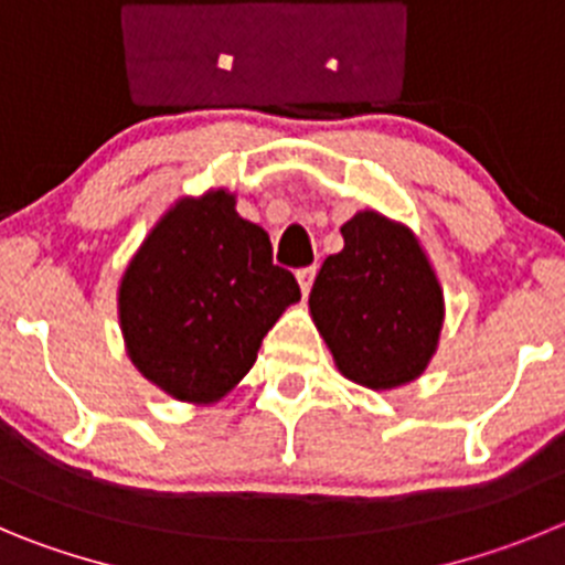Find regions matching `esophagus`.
I'll return each instance as SVG.
<instances>
[{
	"instance_id": "34e87169",
	"label": "esophagus",
	"mask_w": 565,
	"mask_h": 565,
	"mask_svg": "<svg viewBox=\"0 0 565 565\" xmlns=\"http://www.w3.org/2000/svg\"><path fill=\"white\" fill-rule=\"evenodd\" d=\"M312 281H315V267H303V270H298V284H301L303 295H309Z\"/></svg>"
}]
</instances>
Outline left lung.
<instances>
[{"mask_svg": "<svg viewBox=\"0 0 565 565\" xmlns=\"http://www.w3.org/2000/svg\"><path fill=\"white\" fill-rule=\"evenodd\" d=\"M309 292V312L343 377L374 391L416 380L439 345L445 295L414 231L377 211L340 227Z\"/></svg>", "mask_w": 565, "mask_h": 565, "instance_id": "obj_1", "label": "left lung"}]
</instances>
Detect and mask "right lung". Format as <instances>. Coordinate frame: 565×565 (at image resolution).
<instances>
[{"label": "right lung", "mask_w": 565, "mask_h": 565, "mask_svg": "<svg viewBox=\"0 0 565 565\" xmlns=\"http://www.w3.org/2000/svg\"><path fill=\"white\" fill-rule=\"evenodd\" d=\"M301 301L273 264L267 231L236 213L225 188L182 196L143 238L118 289L131 363L180 403H220L253 369L264 334Z\"/></svg>", "instance_id": "right-lung-1"}]
</instances>
